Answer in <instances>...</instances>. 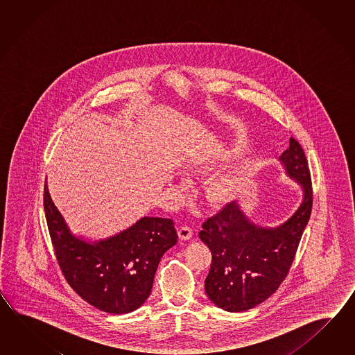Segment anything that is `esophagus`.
Listing matches in <instances>:
<instances>
[{
    "instance_id": "esophagus-1",
    "label": "esophagus",
    "mask_w": 355,
    "mask_h": 355,
    "mask_svg": "<svg viewBox=\"0 0 355 355\" xmlns=\"http://www.w3.org/2000/svg\"><path fill=\"white\" fill-rule=\"evenodd\" d=\"M191 236H193V230L190 227L182 226L179 228V237H180L181 240L187 241V240L191 239Z\"/></svg>"
}]
</instances>
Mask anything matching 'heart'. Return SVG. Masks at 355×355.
Returning <instances> with one entry per match:
<instances>
[{
  "instance_id": "b5f03b06",
  "label": "heart",
  "mask_w": 355,
  "mask_h": 355,
  "mask_svg": "<svg viewBox=\"0 0 355 355\" xmlns=\"http://www.w3.org/2000/svg\"><path fill=\"white\" fill-rule=\"evenodd\" d=\"M241 182L242 178L240 175L230 174L222 176L211 184L209 196L217 202H227L240 191Z\"/></svg>"
}]
</instances>
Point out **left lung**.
Returning <instances> with one entry per match:
<instances>
[{
    "mask_svg": "<svg viewBox=\"0 0 355 355\" xmlns=\"http://www.w3.org/2000/svg\"><path fill=\"white\" fill-rule=\"evenodd\" d=\"M291 179L301 185L303 199L292 217L278 227L252 223L237 202L207 219L199 232L211 252L205 293L228 312L252 309L279 288L295 260L312 209L309 164L301 144L289 139L279 157Z\"/></svg>",
    "mask_w": 355,
    "mask_h": 355,
    "instance_id": "1",
    "label": "left lung"
}]
</instances>
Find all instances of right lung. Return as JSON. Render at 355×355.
I'll use <instances>...</instances> for the list:
<instances>
[{"label": "right lung", "mask_w": 355, "mask_h": 355, "mask_svg": "<svg viewBox=\"0 0 355 355\" xmlns=\"http://www.w3.org/2000/svg\"><path fill=\"white\" fill-rule=\"evenodd\" d=\"M44 211L54 252L77 295L100 311L121 315L150 297L159 260L178 242L174 220L144 217L105 240L89 242L71 232L44 187Z\"/></svg>", "instance_id": "add662e5"}]
</instances>
